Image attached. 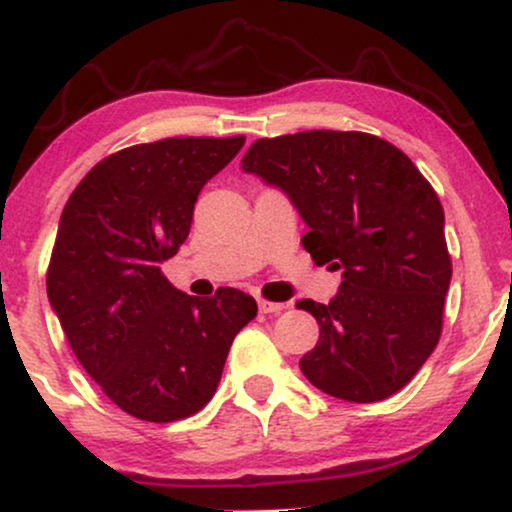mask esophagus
<instances>
[{
    "instance_id": "obj_1",
    "label": "esophagus",
    "mask_w": 512,
    "mask_h": 512,
    "mask_svg": "<svg viewBox=\"0 0 512 512\" xmlns=\"http://www.w3.org/2000/svg\"><path fill=\"white\" fill-rule=\"evenodd\" d=\"M284 308H287L284 303H272V301H265V298H258V310H261V313H265V315L282 313Z\"/></svg>"
}]
</instances>
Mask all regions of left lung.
<instances>
[{"mask_svg": "<svg viewBox=\"0 0 512 512\" xmlns=\"http://www.w3.org/2000/svg\"><path fill=\"white\" fill-rule=\"evenodd\" d=\"M242 169L291 199L313 261L343 270L327 305L296 303L320 324L301 357L305 378L348 402L395 395L442 334L451 258L433 185L400 148L362 131L261 138Z\"/></svg>", "mask_w": 512, "mask_h": 512, "instance_id": "1", "label": "left lung"}]
</instances>
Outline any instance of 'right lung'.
Wrapping results in <instances>:
<instances>
[{
  "mask_svg": "<svg viewBox=\"0 0 512 512\" xmlns=\"http://www.w3.org/2000/svg\"><path fill=\"white\" fill-rule=\"evenodd\" d=\"M242 145L244 136L131 145L98 162L61 214L49 303L86 374L141 421L197 414L256 317L240 289L188 296L159 270L188 240L199 190Z\"/></svg>",
  "mask_w": 512,
  "mask_h": 512,
  "instance_id": "1",
  "label": "right lung"
}]
</instances>
